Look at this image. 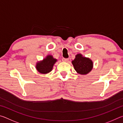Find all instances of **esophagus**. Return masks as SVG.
Here are the masks:
<instances>
[{
    "instance_id": "esophagus-1",
    "label": "esophagus",
    "mask_w": 123,
    "mask_h": 123,
    "mask_svg": "<svg viewBox=\"0 0 123 123\" xmlns=\"http://www.w3.org/2000/svg\"><path fill=\"white\" fill-rule=\"evenodd\" d=\"M68 60H69V59H66V58H63V59H62V61L63 62H67L68 61Z\"/></svg>"
}]
</instances>
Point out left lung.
I'll return each mask as SVG.
<instances>
[{
    "instance_id": "left-lung-1",
    "label": "left lung",
    "mask_w": 123,
    "mask_h": 123,
    "mask_svg": "<svg viewBox=\"0 0 123 123\" xmlns=\"http://www.w3.org/2000/svg\"><path fill=\"white\" fill-rule=\"evenodd\" d=\"M74 69L80 74H87L92 69L93 62L88 58L83 57L81 54L76 55L75 59L72 61Z\"/></svg>"
}]
</instances>
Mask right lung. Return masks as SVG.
Returning a JSON list of instances; mask_svg holds the SVG:
<instances>
[{
  "label": "right lung",
  "mask_w": 123,
  "mask_h": 123,
  "mask_svg": "<svg viewBox=\"0 0 123 123\" xmlns=\"http://www.w3.org/2000/svg\"><path fill=\"white\" fill-rule=\"evenodd\" d=\"M56 61L57 60L54 59L51 55H48L42 61L37 63L36 69L41 73H48L51 71L54 64Z\"/></svg>",
  "instance_id": "add662e5"
}]
</instances>
